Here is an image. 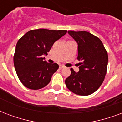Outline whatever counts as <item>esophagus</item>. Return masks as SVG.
Masks as SVG:
<instances>
[{
    "label": "esophagus",
    "mask_w": 122,
    "mask_h": 122,
    "mask_svg": "<svg viewBox=\"0 0 122 122\" xmlns=\"http://www.w3.org/2000/svg\"><path fill=\"white\" fill-rule=\"evenodd\" d=\"M64 67H65V66H63V65H60V66H59V68H60V69H63V68Z\"/></svg>",
    "instance_id": "34e87169"
}]
</instances>
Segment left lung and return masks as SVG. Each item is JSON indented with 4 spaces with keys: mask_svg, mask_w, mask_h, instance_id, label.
<instances>
[{
    "mask_svg": "<svg viewBox=\"0 0 122 122\" xmlns=\"http://www.w3.org/2000/svg\"><path fill=\"white\" fill-rule=\"evenodd\" d=\"M78 44V72L71 69L65 83L69 90L80 95H88L101 86L107 72L108 55L99 37L86 31H68Z\"/></svg>",
    "mask_w": 122,
    "mask_h": 122,
    "instance_id": "obj_1",
    "label": "left lung"
}]
</instances>
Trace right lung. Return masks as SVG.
Returning <instances> with one entry per match:
<instances>
[{
  "label": "right lung",
  "mask_w": 122,
  "mask_h": 122,
  "mask_svg": "<svg viewBox=\"0 0 122 122\" xmlns=\"http://www.w3.org/2000/svg\"><path fill=\"white\" fill-rule=\"evenodd\" d=\"M66 33L67 30H63L36 29L19 39L13 60L17 76L25 87L39 90L50 82L58 65L44 61L42 55H47L54 42Z\"/></svg>",
  "instance_id": "obj_1"
}]
</instances>
